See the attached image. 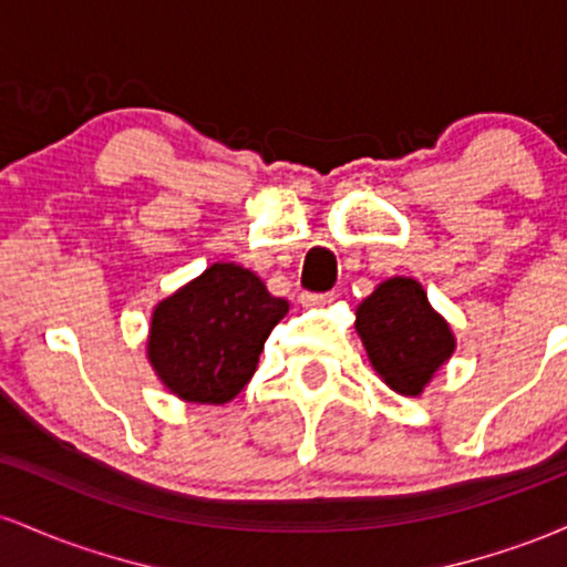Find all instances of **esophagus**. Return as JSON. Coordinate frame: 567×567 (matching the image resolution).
I'll list each match as a JSON object with an SVG mask.
<instances>
[{"label": "esophagus", "mask_w": 567, "mask_h": 567, "mask_svg": "<svg viewBox=\"0 0 567 567\" xmlns=\"http://www.w3.org/2000/svg\"><path fill=\"white\" fill-rule=\"evenodd\" d=\"M336 298V292H303L301 301L309 303V306H322V303H330Z\"/></svg>", "instance_id": "34e87169"}]
</instances>
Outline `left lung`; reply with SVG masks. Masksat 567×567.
I'll return each instance as SVG.
<instances>
[{
  "instance_id": "obj_1",
  "label": "left lung",
  "mask_w": 567,
  "mask_h": 567,
  "mask_svg": "<svg viewBox=\"0 0 567 567\" xmlns=\"http://www.w3.org/2000/svg\"><path fill=\"white\" fill-rule=\"evenodd\" d=\"M357 333L370 362L396 394L415 396L451 360L455 341L415 279L381 282L357 309Z\"/></svg>"
}]
</instances>
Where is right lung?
<instances>
[{"label":"right lung","instance_id":"1","mask_svg":"<svg viewBox=\"0 0 567 567\" xmlns=\"http://www.w3.org/2000/svg\"><path fill=\"white\" fill-rule=\"evenodd\" d=\"M288 315L252 271L213 264L154 309L148 360L186 402L224 405L256 373L271 328Z\"/></svg>","mask_w":567,"mask_h":567}]
</instances>
